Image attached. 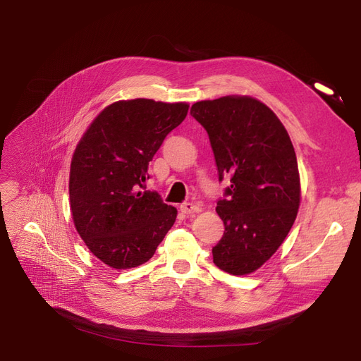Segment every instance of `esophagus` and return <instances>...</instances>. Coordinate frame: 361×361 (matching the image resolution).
Segmentation results:
<instances>
[{"label": "esophagus", "mask_w": 361, "mask_h": 361, "mask_svg": "<svg viewBox=\"0 0 361 361\" xmlns=\"http://www.w3.org/2000/svg\"><path fill=\"white\" fill-rule=\"evenodd\" d=\"M180 211L183 214H185V215H195V214L202 211V207L199 204H196V203H183L180 206Z\"/></svg>", "instance_id": "obj_1"}]
</instances>
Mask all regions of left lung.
<instances>
[{
  "mask_svg": "<svg viewBox=\"0 0 361 361\" xmlns=\"http://www.w3.org/2000/svg\"><path fill=\"white\" fill-rule=\"evenodd\" d=\"M214 150L219 180L231 185L218 202L225 231L214 263L231 275L257 271L279 249L295 221L301 185L294 146L276 114L247 94L192 105Z\"/></svg>",
  "mask_w": 361,
  "mask_h": 361,
  "instance_id": "1",
  "label": "left lung"
}]
</instances>
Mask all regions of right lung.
<instances>
[{
  "instance_id": "obj_1",
  "label": "right lung",
  "mask_w": 361,
  "mask_h": 361,
  "mask_svg": "<svg viewBox=\"0 0 361 361\" xmlns=\"http://www.w3.org/2000/svg\"><path fill=\"white\" fill-rule=\"evenodd\" d=\"M188 106L117 101L94 117L74 149L68 180L73 222L93 256L114 269L146 263L176 222V207L140 187L149 178V162Z\"/></svg>"
}]
</instances>
